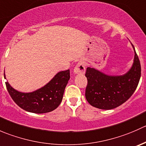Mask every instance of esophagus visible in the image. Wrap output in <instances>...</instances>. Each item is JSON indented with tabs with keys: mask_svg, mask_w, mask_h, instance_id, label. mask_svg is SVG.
<instances>
[{
	"mask_svg": "<svg viewBox=\"0 0 146 146\" xmlns=\"http://www.w3.org/2000/svg\"><path fill=\"white\" fill-rule=\"evenodd\" d=\"M73 71H74V73H76V74H83V73H85V66L83 61H79V62L76 64V67L74 68Z\"/></svg>",
	"mask_w": 146,
	"mask_h": 146,
	"instance_id": "34e87169",
	"label": "esophagus"
}]
</instances>
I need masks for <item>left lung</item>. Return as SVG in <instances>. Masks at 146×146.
<instances>
[{"mask_svg":"<svg viewBox=\"0 0 146 146\" xmlns=\"http://www.w3.org/2000/svg\"><path fill=\"white\" fill-rule=\"evenodd\" d=\"M131 46L134 51L133 62L124 74L112 76L92 67L87 68L85 98L90 104L100 110H112L133 95L139 82L141 69L136 50L132 44Z\"/></svg>","mask_w":146,"mask_h":146,"instance_id":"left-lung-1","label":"left lung"}]
</instances>
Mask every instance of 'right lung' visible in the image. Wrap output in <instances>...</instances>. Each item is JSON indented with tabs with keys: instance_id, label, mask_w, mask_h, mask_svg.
<instances>
[{
	"instance_id": "obj_1",
	"label": "right lung",
	"mask_w": 146,
	"mask_h": 146,
	"mask_svg": "<svg viewBox=\"0 0 146 146\" xmlns=\"http://www.w3.org/2000/svg\"><path fill=\"white\" fill-rule=\"evenodd\" d=\"M4 78L6 79L5 71ZM69 79L70 70L60 71L48 83L30 92L16 90L8 81L5 85L10 97L19 107L29 112L43 114L53 111L59 106Z\"/></svg>"
}]
</instances>
